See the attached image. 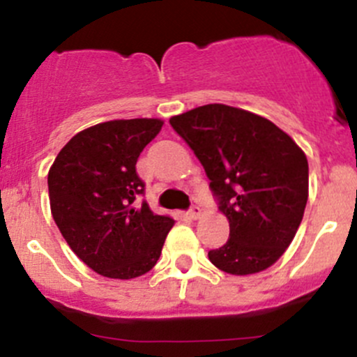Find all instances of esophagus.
I'll use <instances>...</instances> for the list:
<instances>
[{
    "instance_id": "obj_1",
    "label": "esophagus",
    "mask_w": 357,
    "mask_h": 357,
    "mask_svg": "<svg viewBox=\"0 0 357 357\" xmlns=\"http://www.w3.org/2000/svg\"><path fill=\"white\" fill-rule=\"evenodd\" d=\"M200 215H202V208L198 207V205H193V207L190 208V212H188V217H190V219L197 220V219H200Z\"/></svg>"
}]
</instances>
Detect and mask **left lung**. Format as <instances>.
Listing matches in <instances>:
<instances>
[{
	"mask_svg": "<svg viewBox=\"0 0 357 357\" xmlns=\"http://www.w3.org/2000/svg\"><path fill=\"white\" fill-rule=\"evenodd\" d=\"M210 179L229 239L208 260L231 275L272 267L298 232L307 202V159L291 137L255 112L207 104L172 116Z\"/></svg>",
	"mask_w": 357,
	"mask_h": 357,
	"instance_id": "left-lung-1",
	"label": "left lung"
}]
</instances>
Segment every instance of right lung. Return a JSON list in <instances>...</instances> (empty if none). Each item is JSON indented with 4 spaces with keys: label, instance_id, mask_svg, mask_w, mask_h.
Here are the masks:
<instances>
[{
    "label": "right lung",
    "instance_id": "right-lung-1",
    "mask_svg": "<svg viewBox=\"0 0 357 357\" xmlns=\"http://www.w3.org/2000/svg\"><path fill=\"white\" fill-rule=\"evenodd\" d=\"M162 119H114L82 130L59 150L47 174L51 213L73 253L93 272L128 280L153 268L174 220L147 204L140 152Z\"/></svg>",
    "mask_w": 357,
    "mask_h": 357
}]
</instances>
